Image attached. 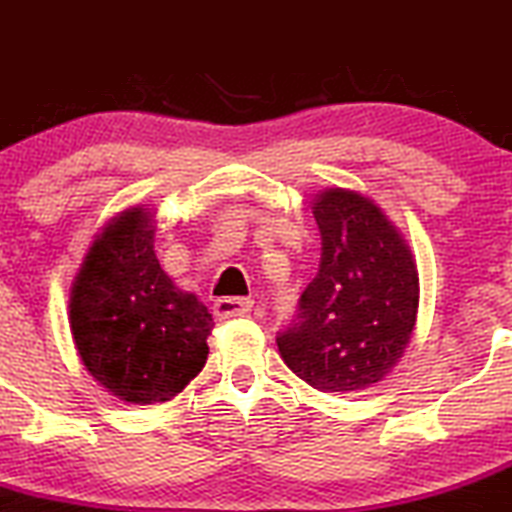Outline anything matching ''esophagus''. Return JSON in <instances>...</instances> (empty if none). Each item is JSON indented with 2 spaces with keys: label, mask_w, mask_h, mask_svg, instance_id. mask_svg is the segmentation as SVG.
<instances>
[{
  "label": "esophagus",
  "mask_w": 512,
  "mask_h": 512,
  "mask_svg": "<svg viewBox=\"0 0 512 512\" xmlns=\"http://www.w3.org/2000/svg\"><path fill=\"white\" fill-rule=\"evenodd\" d=\"M252 305H255V300H250V297H220V300L212 302V315L217 320H230V317L247 315Z\"/></svg>",
  "instance_id": "34e87169"
}]
</instances>
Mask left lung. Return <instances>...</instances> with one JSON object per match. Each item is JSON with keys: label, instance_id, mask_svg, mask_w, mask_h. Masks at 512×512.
Masks as SVG:
<instances>
[{"label": "left lung", "instance_id": "8db88e82", "mask_svg": "<svg viewBox=\"0 0 512 512\" xmlns=\"http://www.w3.org/2000/svg\"><path fill=\"white\" fill-rule=\"evenodd\" d=\"M322 255L300 315L277 350L320 393H360L393 372L420 305L415 255L385 212L355 190L327 187L312 200Z\"/></svg>", "mask_w": 512, "mask_h": 512}]
</instances>
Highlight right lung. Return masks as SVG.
Here are the masks:
<instances>
[{"label":"right lung","mask_w":512,"mask_h":512,"mask_svg":"<svg viewBox=\"0 0 512 512\" xmlns=\"http://www.w3.org/2000/svg\"><path fill=\"white\" fill-rule=\"evenodd\" d=\"M215 322L155 255V212H119L94 235L72 287L69 330L89 375L122 403H167L207 362Z\"/></svg>","instance_id":"1"}]
</instances>
